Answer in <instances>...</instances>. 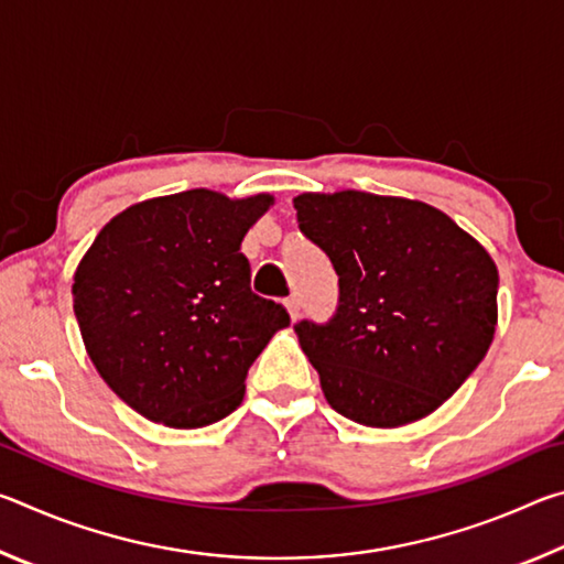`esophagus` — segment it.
Wrapping results in <instances>:
<instances>
[{"instance_id":"1","label":"esophagus","mask_w":564,"mask_h":564,"mask_svg":"<svg viewBox=\"0 0 564 564\" xmlns=\"http://www.w3.org/2000/svg\"><path fill=\"white\" fill-rule=\"evenodd\" d=\"M285 308H289L291 321H299V316H301V301H299V299H289V301H285Z\"/></svg>"}]
</instances>
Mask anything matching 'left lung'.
<instances>
[{
    "label": "left lung",
    "mask_w": 564,
    "mask_h": 564,
    "mask_svg": "<svg viewBox=\"0 0 564 564\" xmlns=\"http://www.w3.org/2000/svg\"><path fill=\"white\" fill-rule=\"evenodd\" d=\"M299 228L338 273L328 323H295L336 413L398 427L441 408L498 326V265L451 216L366 191L301 194Z\"/></svg>",
    "instance_id": "left-lung-1"
}]
</instances>
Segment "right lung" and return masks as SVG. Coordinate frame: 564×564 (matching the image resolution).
Returning a JSON list of instances; mask_svg holds the SVG:
<instances>
[{
	"label": "right lung",
	"instance_id": "1",
	"mask_svg": "<svg viewBox=\"0 0 564 564\" xmlns=\"http://www.w3.org/2000/svg\"><path fill=\"white\" fill-rule=\"evenodd\" d=\"M273 196L208 188L113 216L74 273V313L99 376L169 427H204L241 405L248 368L291 323L251 291L241 241Z\"/></svg>",
	"mask_w": 564,
	"mask_h": 564
}]
</instances>
